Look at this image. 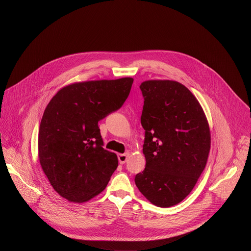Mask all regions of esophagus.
<instances>
[{
  "instance_id": "esophagus-1",
  "label": "esophagus",
  "mask_w": 251,
  "mask_h": 251,
  "mask_svg": "<svg viewBox=\"0 0 251 251\" xmlns=\"http://www.w3.org/2000/svg\"><path fill=\"white\" fill-rule=\"evenodd\" d=\"M129 153H124V154H119L118 155V160L120 164H125L127 162V159L129 157Z\"/></svg>"
}]
</instances>
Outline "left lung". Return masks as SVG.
Instances as JSON below:
<instances>
[{"label":"left lung","mask_w":251,"mask_h":251,"mask_svg":"<svg viewBox=\"0 0 251 251\" xmlns=\"http://www.w3.org/2000/svg\"><path fill=\"white\" fill-rule=\"evenodd\" d=\"M140 89L146 168L135 184L153 204L169 207L181 202L201 175L210 149L209 127L198 99L180 82L148 80Z\"/></svg>","instance_id":"left-lung-1"}]
</instances>
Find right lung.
I'll list each match as a JSON object with an SVG mask.
<instances>
[{"instance_id": "1", "label": "right lung", "mask_w": 251, "mask_h": 251, "mask_svg": "<svg viewBox=\"0 0 251 251\" xmlns=\"http://www.w3.org/2000/svg\"><path fill=\"white\" fill-rule=\"evenodd\" d=\"M133 78L78 82L61 88L50 101L39 130V159L57 194L84 202L100 194L118 166L103 148L98 122L127 99Z\"/></svg>"}]
</instances>
